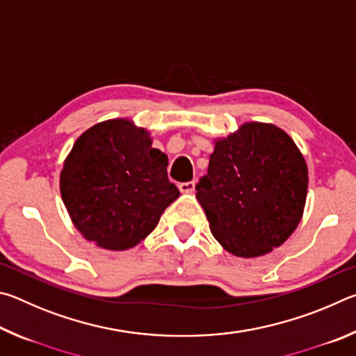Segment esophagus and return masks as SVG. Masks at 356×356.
I'll return each instance as SVG.
<instances>
[{"label": "esophagus", "mask_w": 356, "mask_h": 356, "mask_svg": "<svg viewBox=\"0 0 356 356\" xmlns=\"http://www.w3.org/2000/svg\"><path fill=\"white\" fill-rule=\"evenodd\" d=\"M195 180H191V182H182L179 184V190L182 193H193L195 191Z\"/></svg>", "instance_id": "obj_1"}]
</instances>
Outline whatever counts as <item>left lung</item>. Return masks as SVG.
<instances>
[{
	"instance_id": "8db88e82",
	"label": "left lung",
	"mask_w": 356,
	"mask_h": 356,
	"mask_svg": "<svg viewBox=\"0 0 356 356\" xmlns=\"http://www.w3.org/2000/svg\"><path fill=\"white\" fill-rule=\"evenodd\" d=\"M196 191L222 248L257 257L278 248L297 229L308 195V166L284 130L246 122L215 141Z\"/></svg>"
}]
</instances>
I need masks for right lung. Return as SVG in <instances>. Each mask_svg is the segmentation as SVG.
Masks as SVG:
<instances>
[{"instance_id": "add662e5", "label": "right lung", "mask_w": 356, "mask_h": 356, "mask_svg": "<svg viewBox=\"0 0 356 356\" xmlns=\"http://www.w3.org/2000/svg\"><path fill=\"white\" fill-rule=\"evenodd\" d=\"M166 166L149 131L131 120L92 125L75 141L59 177L72 222L100 248H134L180 195Z\"/></svg>"}]
</instances>
